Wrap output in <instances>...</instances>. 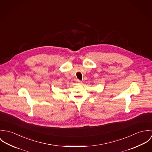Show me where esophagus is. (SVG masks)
<instances>
[{
  "mask_svg": "<svg viewBox=\"0 0 152 152\" xmlns=\"http://www.w3.org/2000/svg\"><path fill=\"white\" fill-rule=\"evenodd\" d=\"M76 82H77V83H79V84H82V82L80 81V80H77Z\"/></svg>",
  "mask_w": 152,
  "mask_h": 152,
  "instance_id": "1",
  "label": "esophagus"
}]
</instances>
